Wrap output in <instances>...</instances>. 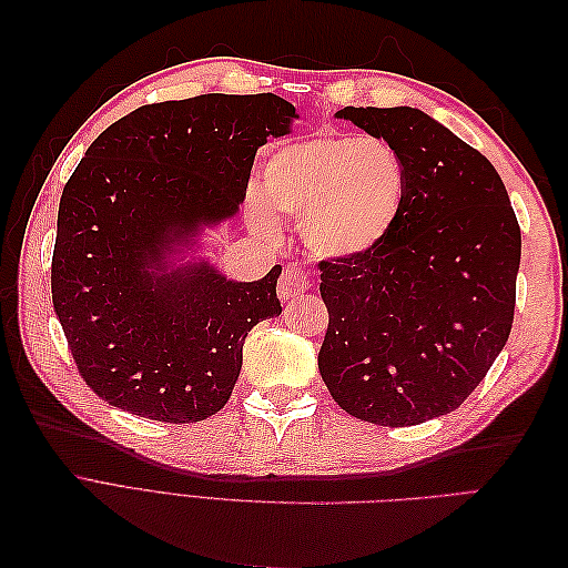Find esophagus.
<instances>
[{
    "mask_svg": "<svg viewBox=\"0 0 568 568\" xmlns=\"http://www.w3.org/2000/svg\"><path fill=\"white\" fill-rule=\"evenodd\" d=\"M305 288H307V274L298 267H288L277 284V294L286 303V301H294V298L303 296Z\"/></svg>",
    "mask_w": 568,
    "mask_h": 568,
    "instance_id": "34e87169",
    "label": "esophagus"
}]
</instances>
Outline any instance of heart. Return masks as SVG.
I'll use <instances>...</instances> for the list:
<instances>
[{
    "label": "heart",
    "instance_id": "heart-1",
    "mask_svg": "<svg viewBox=\"0 0 568 568\" xmlns=\"http://www.w3.org/2000/svg\"><path fill=\"white\" fill-rule=\"evenodd\" d=\"M263 194L251 196L246 209L253 230H277L272 204L301 217V239L315 257L353 261L393 232L407 196V168L382 136L322 134L274 153Z\"/></svg>",
    "mask_w": 568,
    "mask_h": 568
}]
</instances>
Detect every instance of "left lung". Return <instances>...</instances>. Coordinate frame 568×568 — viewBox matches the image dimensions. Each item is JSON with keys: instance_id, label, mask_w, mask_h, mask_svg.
Returning a JSON list of instances; mask_svg holds the SVG:
<instances>
[{"instance_id": "8db88e82", "label": "left lung", "mask_w": 568, "mask_h": 568, "mask_svg": "<svg viewBox=\"0 0 568 568\" xmlns=\"http://www.w3.org/2000/svg\"><path fill=\"white\" fill-rule=\"evenodd\" d=\"M336 118L398 149L407 196L372 253L320 263V374L348 415L415 426L457 409L505 348L521 230L493 163L432 115L346 106Z\"/></svg>"}]
</instances>
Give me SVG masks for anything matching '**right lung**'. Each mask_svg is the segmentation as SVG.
<instances>
[{
    "mask_svg": "<svg viewBox=\"0 0 568 568\" xmlns=\"http://www.w3.org/2000/svg\"><path fill=\"white\" fill-rule=\"evenodd\" d=\"M296 118L277 94H201L136 109L84 151L59 203L51 301L101 400L170 424L225 407L248 332L282 313V265L234 282L178 255L239 213L255 151Z\"/></svg>",
    "mask_w": 568,
    "mask_h": 568,
    "instance_id": "right-lung-1",
    "label": "right lung"
}]
</instances>
